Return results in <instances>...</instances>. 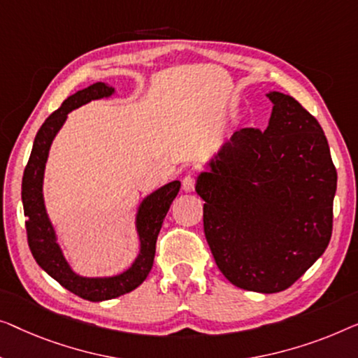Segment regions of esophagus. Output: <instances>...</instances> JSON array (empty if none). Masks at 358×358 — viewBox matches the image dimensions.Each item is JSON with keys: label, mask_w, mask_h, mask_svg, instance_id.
<instances>
[{"label": "esophagus", "mask_w": 358, "mask_h": 358, "mask_svg": "<svg viewBox=\"0 0 358 358\" xmlns=\"http://www.w3.org/2000/svg\"><path fill=\"white\" fill-rule=\"evenodd\" d=\"M194 186H196V177L194 175L188 173L186 177L181 181V188H183L186 193H191V191H194Z\"/></svg>", "instance_id": "obj_1"}]
</instances>
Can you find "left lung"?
Here are the masks:
<instances>
[{
  "label": "left lung",
  "mask_w": 358,
  "mask_h": 358,
  "mask_svg": "<svg viewBox=\"0 0 358 358\" xmlns=\"http://www.w3.org/2000/svg\"><path fill=\"white\" fill-rule=\"evenodd\" d=\"M268 97V128L234 133L196 193L220 273L240 289L275 294L328 248L337 172L318 120L290 95Z\"/></svg>",
  "instance_id": "1"
}]
</instances>
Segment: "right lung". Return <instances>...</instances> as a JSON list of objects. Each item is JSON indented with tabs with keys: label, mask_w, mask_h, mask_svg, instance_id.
Here are the masks:
<instances>
[{
	"label": "right lung",
	"mask_w": 358,
	"mask_h": 358,
	"mask_svg": "<svg viewBox=\"0 0 358 358\" xmlns=\"http://www.w3.org/2000/svg\"><path fill=\"white\" fill-rule=\"evenodd\" d=\"M113 92L115 89L105 83H95L69 95L62 103V107L50 115L40 127L22 177V204L24 215L27 217V241L32 256L40 268L59 282L64 289L89 301L117 299L143 284L152 269L155 241L162 229V222L169 213L170 204L173 203L180 191V181L175 180L143 199L138 214H136V230H138L141 241L139 255L124 273L112 275V278H83L74 273L68 261L64 259L53 225L48 219L47 209H45L42 193L45 164L48 159L50 145L58 131L62 129L63 123L66 122L69 112L90 100L110 97Z\"/></svg>",
	"instance_id": "obj_1"
}]
</instances>
